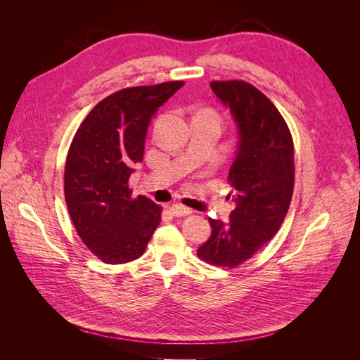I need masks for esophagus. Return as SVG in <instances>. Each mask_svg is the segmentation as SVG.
Listing matches in <instances>:
<instances>
[{"label":"esophagus","mask_w":360,"mask_h":360,"mask_svg":"<svg viewBox=\"0 0 360 360\" xmlns=\"http://www.w3.org/2000/svg\"><path fill=\"white\" fill-rule=\"evenodd\" d=\"M169 212L172 213V216H179V217L180 216H188V214L192 213L191 209H188V207H184L181 204H172L169 207Z\"/></svg>","instance_id":"34e87169"}]
</instances>
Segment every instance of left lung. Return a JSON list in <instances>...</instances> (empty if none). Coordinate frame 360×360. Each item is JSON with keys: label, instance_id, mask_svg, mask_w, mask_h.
<instances>
[{"label": "left lung", "instance_id": "left-lung-1", "mask_svg": "<svg viewBox=\"0 0 360 360\" xmlns=\"http://www.w3.org/2000/svg\"><path fill=\"white\" fill-rule=\"evenodd\" d=\"M234 120L237 150L228 180L234 210L230 221L209 219L212 236L198 248L210 264L234 267L249 259L281 228L294 186V147L276 106L243 81L210 82Z\"/></svg>", "mask_w": 360, "mask_h": 360}]
</instances>
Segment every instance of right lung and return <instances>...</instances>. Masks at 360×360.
Here are the masks:
<instances>
[{
    "instance_id": "right-lung-1",
    "label": "right lung",
    "mask_w": 360,
    "mask_h": 360,
    "mask_svg": "<svg viewBox=\"0 0 360 360\" xmlns=\"http://www.w3.org/2000/svg\"><path fill=\"white\" fill-rule=\"evenodd\" d=\"M183 81L120 90L97 103L75 134L64 169L68 210L81 240L108 264L144 254L160 205L132 198L129 179L143 162L147 130Z\"/></svg>"
}]
</instances>
